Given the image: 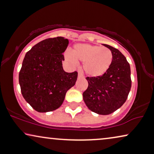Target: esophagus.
I'll return each mask as SVG.
<instances>
[{
    "mask_svg": "<svg viewBox=\"0 0 154 154\" xmlns=\"http://www.w3.org/2000/svg\"><path fill=\"white\" fill-rule=\"evenodd\" d=\"M78 79H83V75H82L81 74V73H79V74H78Z\"/></svg>",
    "mask_w": 154,
    "mask_h": 154,
    "instance_id": "1",
    "label": "esophagus"
}]
</instances>
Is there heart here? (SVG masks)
<instances>
[{
	"mask_svg": "<svg viewBox=\"0 0 154 154\" xmlns=\"http://www.w3.org/2000/svg\"><path fill=\"white\" fill-rule=\"evenodd\" d=\"M65 58L72 64L83 62L82 68L89 76L99 77L109 69L112 62V53L108 48L88 44H76L72 51L65 53Z\"/></svg>",
	"mask_w": 154,
	"mask_h": 154,
	"instance_id": "1",
	"label": "heart"
}]
</instances>
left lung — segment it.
<instances>
[{
    "instance_id": "obj_1",
    "label": "left lung",
    "mask_w": 154,
    "mask_h": 154,
    "mask_svg": "<svg viewBox=\"0 0 154 154\" xmlns=\"http://www.w3.org/2000/svg\"><path fill=\"white\" fill-rule=\"evenodd\" d=\"M112 53L109 69L99 77H87L88 88L82 94L86 106L99 115H110L125 103L131 90V68L125 56L108 44Z\"/></svg>"
}]
</instances>
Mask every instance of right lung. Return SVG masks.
Listing matches in <instances>:
<instances>
[{"instance_id": "1", "label": "right lung", "mask_w": 154, "mask_h": 154, "mask_svg": "<svg viewBox=\"0 0 154 154\" xmlns=\"http://www.w3.org/2000/svg\"><path fill=\"white\" fill-rule=\"evenodd\" d=\"M69 40L62 37L39 42L26 53L19 75L21 91L26 101L39 112L61 106L66 93L74 85L78 72L62 67L63 53Z\"/></svg>"}]
</instances>
